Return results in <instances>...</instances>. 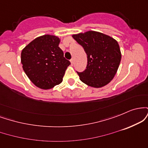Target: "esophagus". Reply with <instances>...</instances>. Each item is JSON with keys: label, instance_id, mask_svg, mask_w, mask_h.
Masks as SVG:
<instances>
[{"label": "esophagus", "instance_id": "obj_1", "mask_svg": "<svg viewBox=\"0 0 148 148\" xmlns=\"http://www.w3.org/2000/svg\"><path fill=\"white\" fill-rule=\"evenodd\" d=\"M70 62H71V65H74V59H73V58L71 59Z\"/></svg>", "mask_w": 148, "mask_h": 148}]
</instances>
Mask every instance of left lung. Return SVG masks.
I'll return each instance as SVG.
<instances>
[{
	"label": "left lung",
	"instance_id": "1",
	"mask_svg": "<svg viewBox=\"0 0 148 148\" xmlns=\"http://www.w3.org/2000/svg\"><path fill=\"white\" fill-rule=\"evenodd\" d=\"M84 49L88 62L84 72H76L84 84L101 88L113 79L121 60L118 42L108 35L96 31H88L72 35Z\"/></svg>",
	"mask_w": 148,
	"mask_h": 148
}]
</instances>
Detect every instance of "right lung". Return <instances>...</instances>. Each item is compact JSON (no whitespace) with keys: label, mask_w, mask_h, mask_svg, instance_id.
<instances>
[{"label":"right lung","mask_w":148,"mask_h":148,"mask_svg":"<svg viewBox=\"0 0 148 148\" xmlns=\"http://www.w3.org/2000/svg\"><path fill=\"white\" fill-rule=\"evenodd\" d=\"M59 43L58 37L45 35L35 38L22 50V67L37 87L51 89L62 81L71 63L64 58Z\"/></svg>","instance_id":"right-lung-1"}]
</instances>
